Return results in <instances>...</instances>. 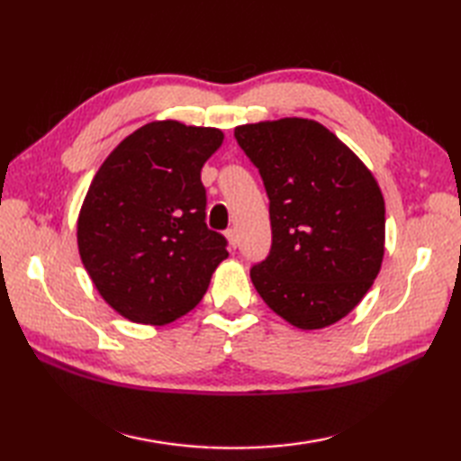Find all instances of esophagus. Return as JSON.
<instances>
[{"label": "esophagus", "mask_w": 461, "mask_h": 461, "mask_svg": "<svg viewBox=\"0 0 461 461\" xmlns=\"http://www.w3.org/2000/svg\"><path fill=\"white\" fill-rule=\"evenodd\" d=\"M225 238H228V241H230V246L236 249L238 246H240V236H238V230L236 228H230L228 231H225Z\"/></svg>", "instance_id": "1"}]
</instances>
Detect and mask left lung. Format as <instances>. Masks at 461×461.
Here are the masks:
<instances>
[{"label": "left lung", "instance_id": "obj_1", "mask_svg": "<svg viewBox=\"0 0 461 461\" xmlns=\"http://www.w3.org/2000/svg\"><path fill=\"white\" fill-rule=\"evenodd\" d=\"M233 136L269 198L271 249L249 269L253 285L291 325H332L366 295L384 256L375 176L315 121L243 124Z\"/></svg>", "mask_w": 461, "mask_h": 461}]
</instances>
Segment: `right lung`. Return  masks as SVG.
Returning <instances> with one entry per match:
<instances>
[{"label":"right lung","mask_w":461,"mask_h":461,"mask_svg":"<svg viewBox=\"0 0 461 461\" xmlns=\"http://www.w3.org/2000/svg\"><path fill=\"white\" fill-rule=\"evenodd\" d=\"M218 129L150 122L116 146L83 202L77 240L103 299L132 322L164 325L192 311L228 258L205 223L202 166Z\"/></svg>","instance_id":"right-lung-1"}]
</instances>
